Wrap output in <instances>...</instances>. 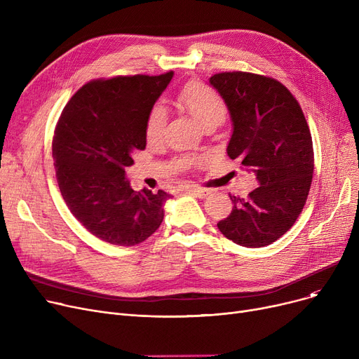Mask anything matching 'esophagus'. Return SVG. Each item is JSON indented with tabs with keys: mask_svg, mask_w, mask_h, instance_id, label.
I'll use <instances>...</instances> for the list:
<instances>
[{
	"mask_svg": "<svg viewBox=\"0 0 359 359\" xmlns=\"http://www.w3.org/2000/svg\"><path fill=\"white\" fill-rule=\"evenodd\" d=\"M186 192L187 194H191V195H194V196H198V198H205L206 195H208L210 192L206 191V189H203V187H196V186H192V187H187L186 189Z\"/></svg>",
	"mask_w": 359,
	"mask_h": 359,
	"instance_id": "obj_1",
	"label": "esophagus"
}]
</instances>
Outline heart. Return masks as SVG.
<instances>
[{
  "mask_svg": "<svg viewBox=\"0 0 359 359\" xmlns=\"http://www.w3.org/2000/svg\"><path fill=\"white\" fill-rule=\"evenodd\" d=\"M177 100L187 109L195 121L206 128L210 125H219L227 115V106L219 94L201 81H191L180 88ZM167 123V110L161 104L151 106L145 119V137L148 142H156L161 138ZM196 157H183L179 164L189 167L201 163Z\"/></svg>",
  "mask_w": 359,
  "mask_h": 359,
  "instance_id": "b5f03b06",
  "label": "heart"
}]
</instances>
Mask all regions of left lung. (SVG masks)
I'll use <instances>...</instances> for the list:
<instances>
[{
    "mask_svg": "<svg viewBox=\"0 0 359 359\" xmlns=\"http://www.w3.org/2000/svg\"><path fill=\"white\" fill-rule=\"evenodd\" d=\"M210 83L233 122L227 154L259 183L246 199L230 195L233 211L218 230L244 248L268 246L292 227L310 192L314 153L307 121L275 79L233 71L212 75Z\"/></svg>",
    "mask_w": 359,
    "mask_h": 359,
    "instance_id": "8db88e82",
    "label": "left lung"
}]
</instances>
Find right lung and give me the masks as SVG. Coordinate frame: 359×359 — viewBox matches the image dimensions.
Here are the masks:
<instances>
[{"instance_id":"obj_1","label":"right lung","mask_w":359,"mask_h":359,"mask_svg":"<svg viewBox=\"0 0 359 359\" xmlns=\"http://www.w3.org/2000/svg\"><path fill=\"white\" fill-rule=\"evenodd\" d=\"M173 79L134 75L84 84L64 107L52 141L61 195L71 214L97 238L135 246L164 218V191L132 189L125 168L145 149V119Z\"/></svg>"}]
</instances>
